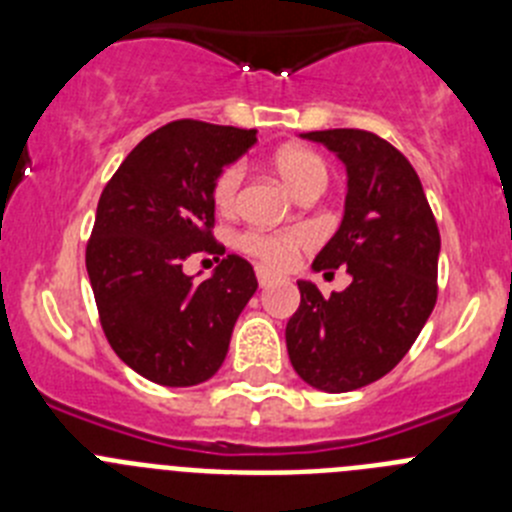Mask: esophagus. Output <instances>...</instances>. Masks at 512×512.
I'll return each mask as SVG.
<instances>
[{
    "label": "esophagus",
    "mask_w": 512,
    "mask_h": 512,
    "mask_svg": "<svg viewBox=\"0 0 512 512\" xmlns=\"http://www.w3.org/2000/svg\"><path fill=\"white\" fill-rule=\"evenodd\" d=\"M256 279H259L261 287H271L279 277L271 269H266V266H256Z\"/></svg>",
    "instance_id": "esophagus-1"
}]
</instances>
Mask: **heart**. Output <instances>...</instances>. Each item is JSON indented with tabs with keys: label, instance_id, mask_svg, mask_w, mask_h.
<instances>
[{
	"label": "heart",
	"instance_id": "b5f03b06",
	"mask_svg": "<svg viewBox=\"0 0 512 512\" xmlns=\"http://www.w3.org/2000/svg\"><path fill=\"white\" fill-rule=\"evenodd\" d=\"M274 169L282 176L287 187L295 189L297 194H305L307 189L323 187L328 184V166L318 153L307 151V148H284L274 156ZM246 166L230 164L217 176L212 197L220 210H230L238 200L241 192ZM305 243L302 233H248L241 238V246L251 256L261 259L269 266H287L295 259L297 248Z\"/></svg>",
	"mask_w": 512,
	"mask_h": 512
}]
</instances>
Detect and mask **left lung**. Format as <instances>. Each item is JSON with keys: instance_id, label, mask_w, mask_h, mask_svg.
<instances>
[{"instance_id": "left-lung-1", "label": "left lung", "mask_w": 512, "mask_h": 512, "mask_svg": "<svg viewBox=\"0 0 512 512\" xmlns=\"http://www.w3.org/2000/svg\"><path fill=\"white\" fill-rule=\"evenodd\" d=\"M300 138L346 166L343 220L312 269L346 266L351 284L323 297L300 279L284 336L295 372L336 395L377 382L410 351L436 305L441 235L418 174L387 140L354 128Z\"/></svg>"}]
</instances>
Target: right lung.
I'll return each instance as SVG.
<instances>
[{
    "mask_svg": "<svg viewBox=\"0 0 512 512\" xmlns=\"http://www.w3.org/2000/svg\"><path fill=\"white\" fill-rule=\"evenodd\" d=\"M256 143V130L176 120L143 138L97 205L87 246L89 282L104 336L140 377L194 387L223 366L233 325L259 282L241 256L210 279L182 269L212 238L217 176Z\"/></svg>",
    "mask_w": 512,
    "mask_h": 512,
    "instance_id": "obj_1",
    "label": "right lung"
}]
</instances>
